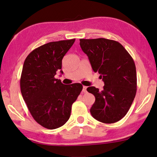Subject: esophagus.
I'll use <instances>...</instances> for the list:
<instances>
[{"mask_svg":"<svg viewBox=\"0 0 157 157\" xmlns=\"http://www.w3.org/2000/svg\"><path fill=\"white\" fill-rule=\"evenodd\" d=\"M86 89H87V86H83V89H82V91H83V93H86Z\"/></svg>","mask_w":157,"mask_h":157,"instance_id":"esophagus-1","label":"esophagus"}]
</instances>
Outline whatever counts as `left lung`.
I'll use <instances>...</instances> for the list:
<instances>
[{
	"label": "left lung",
	"instance_id": "left-lung-1",
	"mask_svg": "<svg viewBox=\"0 0 157 157\" xmlns=\"http://www.w3.org/2000/svg\"><path fill=\"white\" fill-rule=\"evenodd\" d=\"M93 71L100 74L102 91L89 86L87 91L95 101L90 109L92 116L103 123H114L128 112L136 93V71L129 52L118 41L105 38L79 39Z\"/></svg>",
	"mask_w": 157,
	"mask_h": 157
}]
</instances>
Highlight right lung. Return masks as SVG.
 I'll use <instances>...</instances> for the list:
<instances>
[{
	"instance_id": "1",
	"label": "right lung",
	"mask_w": 157,
	"mask_h": 157,
	"mask_svg": "<svg viewBox=\"0 0 157 157\" xmlns=\"http://www.w3.org/2000/svg\"><path fill=\"white\" fill-rule=\"evenodd\" d=\"M75 39L50 42L33 50L23 63L20 86L32 116L45 128L57 129L70 118L73 103L82 90L79 83L66 85L55 78L62 59Z\"/></svg>"
}]
</instances>
